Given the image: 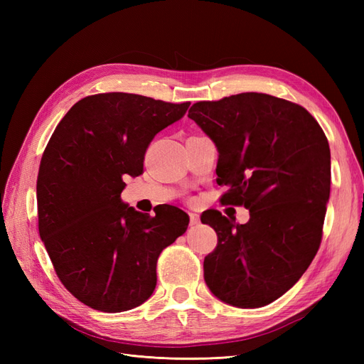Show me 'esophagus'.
I'll list each match as a JSON object with an SVG mask.
<instances>
[{
	"label": "esophagus",
	"instance_id": "esophagus-1",
	"mask_svg": "<svg viewBox=\"0 0 364 364\" xmlns=\"http://www.w3.org/2000/svg\"><path fill=\"white\" fill-rule=\"evenodd\" d=\"M200 223V217L196 213H190V226H197Z\"/></svg>",
	"mask_w": 364,
	"mask_h": 364
}]
</instances>
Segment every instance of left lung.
<instances>
[{
    "label": "left lung",
    "instance_id": "left-lung-1",
    "mask_svg": "<svg viewBox=\"0 0 364 364\" xmlns=\"http://www.w3.org/2000/svg\"><path fill=\"white\" fill-rule=\"evenodd\" d=\"M188 117L218 150L217 183L226 205L245 206L246 225L211 211L218 243L205 257V282L220 301L259 308L277 301L310 266L322 241L331 153L305 107L243 92L197 102Z\"/></svg>",
    "mask_w": 364,
    "mask_h": 364
}]
</instances>
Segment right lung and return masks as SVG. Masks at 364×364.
<instances>
[{"mask_svg":"<svg viewBox=\"0 0 364 364\" xmlns=\"http://www.w3.org/2000/svg\"><path fill=\"white\" fill-rule=\"evenodd\" d=\"M188 106L126 92L85 97L43 151L39 235L65 289L94 310L121 313L146 302L161 252L188 228L179 208L151 217L121 200L124 176L142 173L151 139Z\"/></svg>","mask_w":364,"mask_h":364,"instance_id":"1","label":"right lung"}]
</instances>
